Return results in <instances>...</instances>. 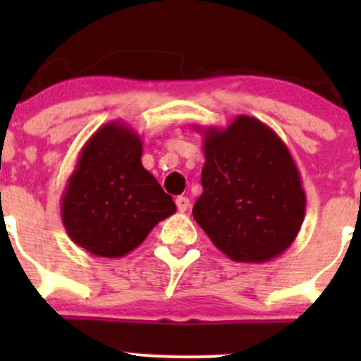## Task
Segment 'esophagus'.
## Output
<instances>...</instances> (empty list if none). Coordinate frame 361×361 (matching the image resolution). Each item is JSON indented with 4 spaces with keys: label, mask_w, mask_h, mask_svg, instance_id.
Segmentation results:
<instances>
[{
    "label": "esophagus",
    "mask_w": 361,
    "mask_h": 361,
    "mask_svg": "<svg viewBox=\"0 0 361 361\" xmlns=\"http://www.w3.org/2000/svg\"><path fill=\"white\" fill-rule=\"evenodd\" d=\"M176 206H178V211H180V213H185V211L190 207V201H188L187 197H183V195H180V197L176 199Z\"/></svg>",
    "instance_id": "34e87169"
}]
</instances>
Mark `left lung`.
<instances>
[{
    "mask_svg": "<svg viewBox=\"0 0 361 361\" xmlns=\"http://www.w3.org/2000/svg\"><path fill=\"white\" fill-rule=\"evenodd\" d=\"M202 194L192 214L234 262L264 264L292 246L305 192L288 147L269 126L238 115L225 129L201 127Z\"/></svg>",
    "mask_w": 361,
    "mask_h": 361,
    "instance_id": "1",
    "label": "left lung"
}]
</instances>
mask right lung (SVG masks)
Listing matches in <instances>:
<instances>
[{
    "label": "right lung",
    "mask_w": 361,
    "mask_h": 361,
    "mask_svg": "<svg viewBox=\"0 0 361 361\" xmlns=\"http://www.w3.org/2000/svg\"><path fill=\"white\" fill-rule=\"evenodd\" d=\"M141 154L140 134L113 120L83 145L68 178L63 225L71 241L94 257H126L176 211L173 197L143 167Z\"/></svg>",
    "instance_id": "1"
}]
</instances>
